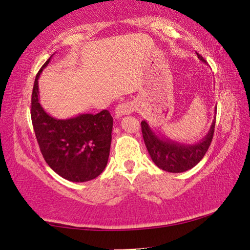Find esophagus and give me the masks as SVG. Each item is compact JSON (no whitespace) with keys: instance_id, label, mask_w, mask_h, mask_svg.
Segmentation results:
<instances>
[{"instance_id":"1","label":"esophagus","mask_w":250,"mask_h":250,"mask_svg":"<svg viewBox=\"0 0 250 250\" xmlns=\"http://www.w3.org/2000/svg\"><path fill=\"white\" fill-rule=\"evenodd\" d=\"M134 111V104L131 101H125V103L120 104L116 108V116L117 117H122L125 115H129V113Z\"/></svg>"}]
</instances>
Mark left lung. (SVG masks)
<instances>
[{
  "instance_id": "8db88e82",
  "label": "left lung",
  "mask_w": 250,
  "mask_h": 250,
  "mask_svg": "<svg viewBox=\"0 0 250 250\" xmlns=\"http://www.w3.org/2000/svg\"><path fill=\"white\" fill-rule=\"evenodd\" d=\"M197 57L205 62V59L200 54ZM216 120V118H215ZM215 120L206 137L195 145H182L168 139H160L146 120L141 122V130L147 152L156 167L163 171L172 173H181L189 170L196 166L208 150L211 139L214 135Z\"/></svg>"
}]
</instances>
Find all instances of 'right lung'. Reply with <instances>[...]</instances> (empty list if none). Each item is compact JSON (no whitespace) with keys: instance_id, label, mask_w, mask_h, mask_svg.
<instances>
[{"instance_id":"right-lung-1","label":"right lung","mask_w":250,"mask_h":250,"mask_svg":"<svg viewBox=\"0 0 250 250\" xmlns=\"http://www.w3.org/2000/svg\"><path fill=\"white\" fill-rule=\"evenodd\" d=\"M50 57L36 75L31 117L43 158L49 167L71 182H87L100 175L108 163L113 119L108 110L56 119L42 108L39 78Z\"/></svg>"}]
</instances>
